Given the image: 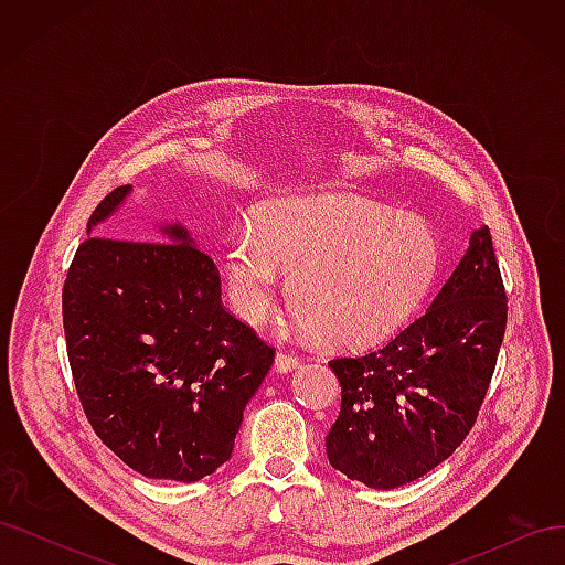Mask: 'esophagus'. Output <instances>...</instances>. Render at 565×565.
Instances as JSON below:
<instances>
[{
  "label": "esophagus",
  "mask_w": 565,
  "mask_h": 565,
  "mask_svg": "<svg viewBox=\"0 0 565 565\" xmlns=\"http://www.w3.org/2000/svg\"><path fill=\"white\" fill-rule=\"evenodd\" d=\"M301 365V358L297 353H289V351H280L276 355V370L278 372H292Z\"/></svg>",
  "instance_id": "34e87169"
}]
</instances>
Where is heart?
Returning a JSON list of instances; mask_svg holds the SVG:
<instances>
[{"label":"heart","instance_id":"b5f03b06","mask_svg":"<svg viewBox=\"0 0 565 565\" xmlns=\"http://www.w3.org/2000/svg\"><path fill=\"white\" fill-rule=\"evenodd\" d=\"M438 266V233L424 216L337 195L273 200L264 224L243 221L226 245L237 313L264 322L285 295V270L306 332L337 347H370L398 332Z\"/></svg>","mask_w":565,"mask_h":565}]
</instances>
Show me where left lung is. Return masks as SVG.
I'll list each match as a JSON object with an SVG mask.
<instances>
[{
  "label": "left lung",
  "instance_id": "1",
  "mask_svg": "<svg viewBox=\"0 0 565 565\" xmlns=\"http://www.w3.org/2000/svg\"><path fill=\"white\" fill-rule=\"evenodd\" d=\"M507 330V292L488 226L431 306L384 347L330 361L341 413L324 438L330 465L367 488L417 481L467 438Z\"/></svg>",
  "mask_w": 565,
  "mask_h": 565
}]
</instances>
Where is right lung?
I'll list each match as a JSON object with an SVG mask.
<instances>
[{"label":"right lung","mask_w":565,"mask_h":565,"mask_svg":"<svg viewBox=\"0 0 565 565\" xmlns=\"http://www.w3.org/2000/svg\"><path fill=\"white\" fill-rule=\"evenodd\" d=\"M131 185L89 216L67 268V361L92 429L148 478L200 481L231 459L273 351L221 303L218 268L181 224L158 241L96 237Z\"/></svg>","instance_id":"right-lung-1"}]
</instances>
